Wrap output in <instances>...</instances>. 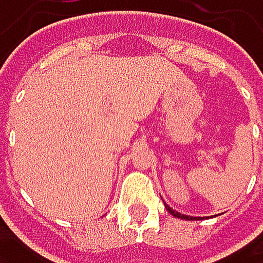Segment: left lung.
<instances>
[{
    "instance_id": "obj_1",
    "label": "left lung",
    "mask_w": 263,
    "mask_h": 263,
    "mask_svg": "<svg viewBox=\"0 0 263 263\" xmlns=\"http://www.w3.org/2000/svg\"><path fill=\"white\" fill-rule=\"evenodd\" d=\"M164 207H166V210L173 215V216H176V218H180V219H186V221H201V219H204V218H207V216H188V215H183V213H179L177 210H174V209H171L167 204H164Z\"/></svg>"
}]
</instances>
